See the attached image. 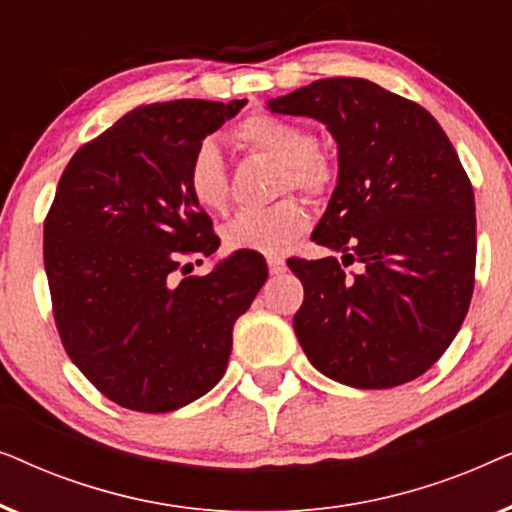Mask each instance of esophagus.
Here are the masks:
<instances>
[{"instance_id":"esophagus-1","label":"esophagus","mask_w":512,"mask_h":512,"mask_svg":"<svg viewBox=\"0 0 512 512\" xmlns=\"http://www.w3.org/2000/svg\"><path fill=\"white\" fill-rule=\"evenodd\" d=\"M268 270L270 275H282V272H286V263L282 258H268Z\"/></svg>"}]
</instances>
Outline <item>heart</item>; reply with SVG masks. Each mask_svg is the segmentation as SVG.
<instances>
[{
	"mask_svg": "<svg viewBox=\"0 0 512 512\" xmlns=\"http://www.w3.org/2000/svg\"><path fill=\"white\" fill-rule=\"evenodd\" d=\"M244 149L263 153L282 165L279 193L296 191L319 200L338 181L335 160L317 144L305 125L270 114H254L235 128ZM188 191L209 212H226L230 205V177L226 160L214 139H202L188 163ZM310 216L298 198H284L270 207L242 209L223 226V242L233 251L284 254L307 230Z\"/></svg>",
	"mask_w": 512,
	"mask_h": 512,
	"instance_id": "heart-1",
	"label": "heart"
}]
</instances>
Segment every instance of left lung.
<instances>
[{
  "label": "left lung",
  "mask_w": 512,
  "mask_h": 512,
  "mask_svg": "<svg viewBox=\"0 0 512 512\" xmlns=\"http://www.w3.org/2000/svg\"><path fill=\"white\" fill-rule=\"evenodd\" d=\"M268 109L317 118L338 142V186L312 240L342 263L289 258L305 289L300 347L347 387L415 380L450 347L473 296L475 198L457 151L424 107L366 79H319ZM354 260L362 270L345 276Z\"/></svg>",
  "instance_id": "1"
}]
</instances>
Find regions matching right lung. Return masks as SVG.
<instances>
[{"label":"right lung","mask_w":512,"mask_h":512,"mask_svg":"<svg viewBox=\"0 0 512 512\" xmlns=\"http://www.w3.org/2000/svg\"><path fill=\"white\" fill-rule=\"evenodd\" d=\"M244 104L137 107L83 144L60 177L44 223L55 326L74 366L128 410L172 412L205 396L226 373L237 317L268 279L254 251L179 279L186 258L219 249L188 191V163Z\"/></svg>","instance_id":"right-lung-1"}]
</instances>
